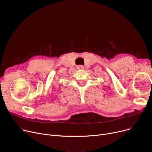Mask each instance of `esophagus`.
<instances>
[{"label":"esophagus","mask_w":152,"mask_h":152,"mask_svg":"<svg viewBox=\"0 0 152 152\" xmlns=\"http://www.w3.org/2000/svg\"><path fill=\"white\" fill-rule=\"evenodd\" d=\"M76 68H77V69H83L84 68V66H83V65H77Z\"/></svg>","instance_id":"34e87169"}]
</instances>
